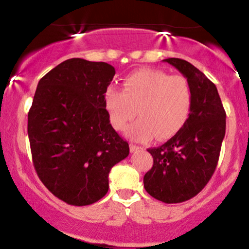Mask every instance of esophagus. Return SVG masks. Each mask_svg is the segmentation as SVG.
I'll return each instance as SVG.
<instances>
[{"label":"esophagus","mask_w":249,"mask_h":249,"mask_svg":"<svg viewBox=\"0 0 249 249\" xmlns=\"http://www.w3.org/2000/svg\"><path fill=\"white\" fill-rule=\"evenodd\" d=\"M142 147L138 146V145H134V144H130V151L131 152H137V151H142Z\"/></svg>","instance_id":"1"}]
</instances>
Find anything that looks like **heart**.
<instances>
[{"label":"heart","instance_id":"obj_1","mask_svg":"<svg viewBox=\"0 0 249 249\" xmlns=\"http://www.w3.org/2000/svg\"><path fill=\"white\" fill-rule=\"evenodd\" d=\"M105 108L113 128L126 130L136 142H147L156 134L158 141L171 138L181 130L192 107V89L186 77L156 69L133 71L124 78V90L107 88Z\"/></svg>","mask_w":249,"mask_h":249}]
</instances>
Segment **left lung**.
I'll list each match as a JSON object with an SVG mask.
<instances>
[{"label":"left lung","instance_id":"8db88e82","mask_svg":"<svg viewBox=\"0 0 249 249\" xmlns=\"http://www.w3.org/2000/svg\"><path fill=\"white\" fill-rule=\"evenodd\" d=\"M190 82L192 107L178 133L158 147L147 148L153 165L144 176L146 192L159 201L192 199L212 178L226 132V111L215 84L187 61L167 58Z\"/></svg>","mask_w":249,"mask_h":249}]
</instances>
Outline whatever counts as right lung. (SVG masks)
Here are the masks:
<instances>
[{
	"label": "right lung",
	"instance_id": "obj_1",
	"mask_svg": "<svg viewBox=\"0 0 249 249\" xmlns=\"http://www.w3.org/2000/svg\"><path fill=\"white\" fill-rule=\"evenodd\" d=\"M115 73L105 62L67 59L42 77L28 112L37 176L72 206L102 199L110 170L130 153L105 108V91Z\"/></svg>",
	"mask_w": 249,
	"mask_h": 249
}]
</instances>
